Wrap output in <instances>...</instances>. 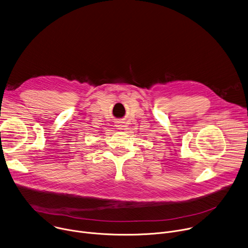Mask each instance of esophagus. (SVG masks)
Instances as JSON below:
<instances>
[{
    "instance_id": "34e87169",
    "label": "esophagus",
    "mask_w": 248,
    "mask_h": 248,
    "mask_svg": "<svg viewBox=\"0 0 248 248\" xmlns=\"http://www.w3.org/2000/svg\"><path fill=\"white\" fill-rule=\"evenodd\" d=\"M117 127H118V129H121L123 126L122 125H117Z\"/></svg>"
}]
</instances>
